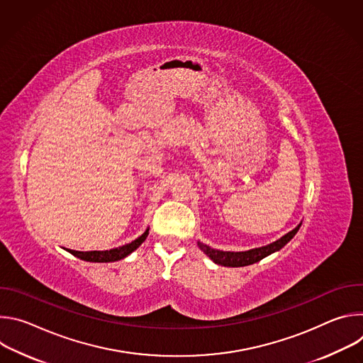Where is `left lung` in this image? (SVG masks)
Here are the masks:
<instances>
[{
	"label": "left lung",
	"instance_id": "obj_1",
	"mask_svg": "<svg viewBox=\"0 0 363 363\" xmlns=\"http://www.w3.org/2000/svg\"><path fill=\"white\" fill-rule=\"evenodd\" d=\"M301 223L293 228L291 231H289L287 234H284L281 238L276 240L274 242H270L267 245L263 247H257V248H251L247 251H223V250H216L210 245H206L201 241H198V247L201 248V251H203L206 255H208L211 260L218 264V266H224V267H244V266H250L254 264L257 262L263 260L264 257L281 250L298 231Z\"/></svg>",
	"mask_w": 363,
	"mask_h": 363
}]
</instances>
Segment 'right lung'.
Listing matches in <instances>:
<instances>
[{
  "instance_id": "add662e5",
  "label": "right lung",
  "mask_w": 363,
  "mask_h": 363,
  "mask_svg": "<svg viewBox=\"0 0 363 363\" xmlns=\"http://www.w3.org/2000/svg\"><path fill=\"white\" fill-rule=\"evenodd\" d=\"M149 234V228H146V231L138 237L136 240H133L129 244H125L122 247H116L112 250H106V251H76V250H69L67 251L70 254H73L74 257L80 258V260L84 262H90V263H112V262H119L122 258L128 257L130 252H133L147 237Z\"/></svg>"
}]
</instances>
